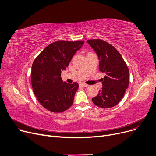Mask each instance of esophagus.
Returning a JSON list of instances; mask_svg holds the SVG:
<instances>
[{"mask_svg": "<svg viewBox=\"0 0 156 156\" xmlns=\"http://www.w3.org/2000/svg\"><path fill=\"white\" fill-rule=\"evenodd\" d=\"M88 85H87V84H85V83H80V87H88Z\"/></svg>", "mask_w": 156, "mask_h": 156, "instance_id": "obj_1", "label": "esophagus"}]
</instances>
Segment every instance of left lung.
I'll return each mask as SVG.
<instances>
[{
	"label": "left lung",
	"mask_w": 156,
	"mask_h": 156,
	"mask_svg": "<svg viewBox=\"0 0 156 156\" xmlns=\"http://www.w3.org/2000/svg\"><path fill=\"white\" fill-rule=\"evenodd\" d=\"M97 54L99 71L105 76L102 78V88L92 102L102 108L116 105L123 97L129 85V69L115 47L101 39L87 40Z\"/></svg>",
	"instance_id": "left-lung-1"
}]
</instances>
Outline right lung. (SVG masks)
<instances>
[{
	"mask_svg": "<svg viewBox=\"0 0 156 156\" xmlns=\"http://www.w3.org/2000/svg\"><path fill=\"white\" fill-rule=\"evenodd\" d=\"M84 40L56 41L47 45L35 59L31 72V85L38 102L53 112H61L73 104L78 84L63 82L61 71L66 69Z\"/></svg>",
	"mask_w": 156,
	"mask_h": 156,
	"instance_id": "1",
	"label": "right lung"
}]
</instances>
